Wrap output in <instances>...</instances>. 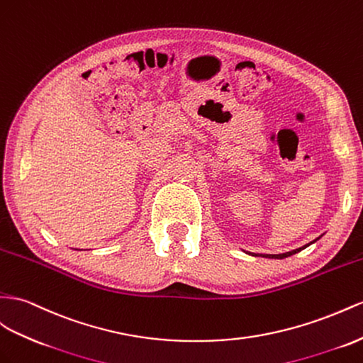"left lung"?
<instances>
[{"label":"left lung","instance_id":"obj_1","mask_svg":"<svg viewBox=\"0 0 363 363\" xmlns=\"http://www.w3.org/2000/svg\"><path fill=\"white\" fill-rule=\"evenodd\" d=\"M318 239H319V238H318ZM318 239H315V240H318ZM315 240H313V242H315ZM313 242L306 244V245H303V247H301V248H296V250H293V252H286V253H282V255H264V257H270V259H284V257H288V256H291V255L299 253L301 250H303V248H306L308 245H311Z\"/></svg>","mask_w":363,"mask_h":363}]
</instances>
